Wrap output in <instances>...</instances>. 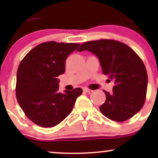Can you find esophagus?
Segmentation results:
<instances>
[{"label":"esophagus","instance_id":"1","mask_svg":"<svg viewBox=\"0 0 158 158\" xmlns=\"http://www.w3.org/2000/svg\"><path fill=\"white\" fill-rule=\"evenodd\" d=\"M83 90H84L85 92H87V93H91L92 91H93V90H90V89H88V88H84V89H83Z\"/></svg>","mask_w":158,"mask_h":158}]
</instances>
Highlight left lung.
I'll return each instance as SVG.
<instances>
[{"label": "left lung", "instance_id": "8db88e82", "mask_svg": "<svg viewBox=\"0 0 158 158\" xmlns=\"http://www.w3.org/2000/svg\"><path fill=\"white\" fill-rule=\"evenodd\" d=\"M84 50L97 56L103 73L114 82L112 93L104 90L106 100L99 107L103 115L123 122L139 111L146 100L148 76L137 53L128 45L108 39L85 42L77 51Z\"/></svg>", "mask_w": 158, "mask_h": 158}]
</instances>
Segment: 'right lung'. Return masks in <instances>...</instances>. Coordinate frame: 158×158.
Listing matches in <instances>:
<instances>
[{
  "label": "right lung",
  "instance_id": "right-lung-1",
  "mask_svg": "<svg viewBox=\"0 0 158 158\" xmlns=\"http://www.w3.org/2000/svg\"><path fill=\"white\" fill-rule=\"evenodd\" d=\"M74 43L44 42L30 50L17 72L16 98L30 120L38 126L53 127L73 110L82 90L59 91V76L65 71V60L79 47Z\"/></svg>",
  "mask_w": 158,
  "mask_h": 158
}]
</instances>
